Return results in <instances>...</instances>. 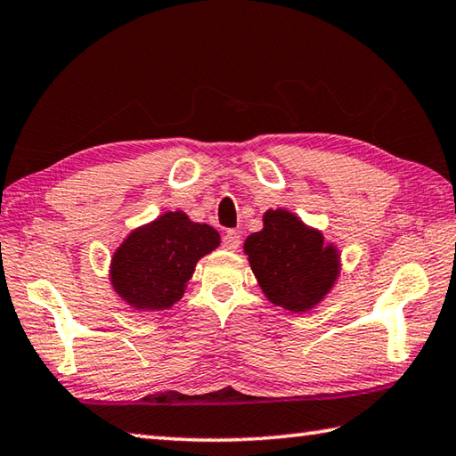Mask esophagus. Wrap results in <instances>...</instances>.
Segmentation results:
<instances>
[{
    "mask_svg": "<svg viewBox=\"0 0 456 456\" xmlns=\"http://www.w3.org/2000/svg\"><path fill=\"white\" fill-rule=\"evenodd\" d=\"M240 244H242V238H240L236 230H228L224 238H222V246H224L226 250H238Z\"/></svg>",
    "mask_w": 456,
    "mask_h": 456,
    "instance_id": "1",
    "label": "esophagus"
}]
</instances>
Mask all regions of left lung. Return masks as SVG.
I'll return each instance as SVG.
<instances>
[{"mask_svg":"<svg viewBox=\"0 0 456 456\" xmlns=\"http://www.w3.org/2000/svg\"><path fill=\"white\" fill-rule=\"evenodd\" d=\"M244 252L265 297L291 312L320 304L339 273L338 250L288 210L265 212L264 230L246 238Z\"/></svg>","mask_w":456,"mask_h":456,"instance_id":"1","label":"left lung"}]
</instances>
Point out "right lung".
Instances as JSON below:
<instances>
[{
	"label": "right lung",
	"mask_w": 456,
	"mask_h": 456,
	"mask_svg": "<svg viewBox=\"0 0 456 456\" xmlns=\"http://www.w3.org/2000/svg\"><path fill=\"white\" fill-rule=\"evenodd\" d=\"M220 244L208 224L184 212H167L128 234L110 264V281L128 305L142 312L168 309L183 297L194 265Z\"/></svg>",
	"instance_id": "1"
}]
</instances>
